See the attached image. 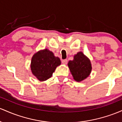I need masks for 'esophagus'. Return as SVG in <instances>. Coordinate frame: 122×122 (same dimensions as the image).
<instances>
[{
    "label": "esophagus",
    "instance_id": "obj_1",
    "mask_svg": "<svg viewBox=\"0 0 122 122\" xmlns=\"http://www.w3.org/2000/svg\"><path fill=\"white\" fill-rule=\"evenodd\" d=\"M61 62H62V63L63 64V65H67V59L62 60Z\"/></svg>",
    "mask_w": 122,
    "mask_h": 122
}]
</instances>
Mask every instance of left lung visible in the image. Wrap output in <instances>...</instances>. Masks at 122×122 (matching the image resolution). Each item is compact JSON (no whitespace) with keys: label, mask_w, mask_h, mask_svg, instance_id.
Wrapping results in <instances>:
<instances>
[{"label":"left lung","mask_w":122,"mask_h":122,"mask_svg":"<svg viewBox=\"0 0 122 122\" xmlns=\"http://www.w3.org/2000/svg\"><path fill=\"white\" fill-rule=\"evenodd\" d=\"M68 67L76 82H81L88 77L92 69L90 59L81 51L74 56L72 61H68Z\"/></svg>","instance_id":"left-lung-1"}]
</instances>
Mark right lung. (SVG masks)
Masks as SVG:
<instances>
[{
	"label": "right lung",
	"mask_w": 122,
	"mask_h": 122,
	"mask_svg": "<svg viewBox=\"0 0 122 122\" xmlns=\"http://www.w3.org/2000/svg\"><path fill=\"white\" fill-rule=\"evenodd\" d=\"M61 64L59 57L55 56L52 52L46 48L33 55L30 68L33 76L40 81L43 82L51 77L56 68Z\"/></svg>",
	"instance_id": "add662e5"
}]
</instances>
